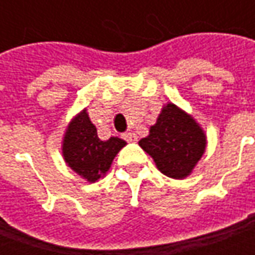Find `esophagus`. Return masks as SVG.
I'll return each instance as SVG.
<instances>
[{
  "mask_svg": "<svg viewBox=\"0 0 255 255\" xmlns=\"http://www.w3.org/2000/svg\"><path fill=\"white\" fill-rule=\"evenodd\" d=\"M123 138L126 139L127 142H136V140H138L136 133H133V132H126L124 135H123Z\"/></svg>",
  "mask_w": 255,
  "mask_h": 255,
  "instance_id": "obj_1",
  "label": "esophagus"
}]
</instances>
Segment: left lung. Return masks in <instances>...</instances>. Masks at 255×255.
<instances>
[{"instance_id":"left-lung-1","label":"left lung","mask_w":255,"mask_h":255,"mask_svg":"<svg viewBox=\"0 0 255 255\" xmlns=\"http://www.w3.org/2000/svg\"><path fill=\"white\" fill-rule=\"evenodd\" d=\"M139 146L151 155L161 173L172 179H184L201 160L206 136L190 115L168 104L157 123L150 127L149 136L139 140Z\"/></svg>"}]
</instances>
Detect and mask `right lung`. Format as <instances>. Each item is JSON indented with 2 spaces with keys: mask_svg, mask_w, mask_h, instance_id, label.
<instances>
[{
  "mask_svg": "<svg viewBox=\"0 0 255 255\" xmlns=\"http://www.w3.org/2000/svg\"><path fill=\"white\" fill-rule=\"evenodd\" d=\"M126 144V140L117 136L101 140L84 109L68 126L64 135L63 155L71 169L87 182L94 183L109 171L113 158Z\"/></svg>",
  "mask_w": 255,
  "mask_h": 255,
  "instance_id": "add662e5",
  "label": "right lung"
}]
</instances>
